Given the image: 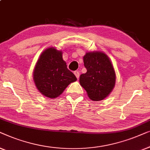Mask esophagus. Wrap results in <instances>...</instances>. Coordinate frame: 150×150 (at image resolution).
Returning <instances> with one entry per match:
<instances>
[{
  "instance_id": "1",
  "label": "esophagus",
  "mask_w": 150,
  "mask_h": 150,
  "mask_svg": "<svg viewBox=\"0 0 150 150\" xmlns=\"http://www.w3.org/2000/svg\"><path fill=\"white\" fill-rule=\"evenodd\" d=\"M74 74L75 75L76 77H77V79H79V71H74Z\"/></svg>"
}]
</instances>
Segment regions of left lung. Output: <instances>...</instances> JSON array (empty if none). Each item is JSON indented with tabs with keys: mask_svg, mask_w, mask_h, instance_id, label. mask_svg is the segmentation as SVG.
<instances>
[{
	"mask_svg": "<svg viewBox=\"0 0 150 150\" xmlns=\"http://www.w3.org/2000/svg\"><path fill=\"white\" fill-rule=\"evenodd\" d=\"M83 62L87 72L80 75V84L91 100H103L112 91L115 82L110 60L102 52H88L83 56Z\"/></svg>",
	"mask_w": 150,
	"mask_h": 150,
	"instance_id": "left-lung-1",
	"label": "left lung"
}]
</instances>
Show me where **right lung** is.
<instances>
[{"mask_svg":"<svg viewBox=\"0 0 150 150\" xmlns=\"http://www.w3.org/2000/svg\"><path fill=\"white\" fill-rule=\"evenodd\" d=\"M33 78L40 92L51 98L60 95L69 83L77 80L63 60L62 52L54 47L42 53L36 64Z\"/></svg>","mask_w":150,"mask_h":150,"instance_id":"add662e5","label":"right lung"}]
</instances>
